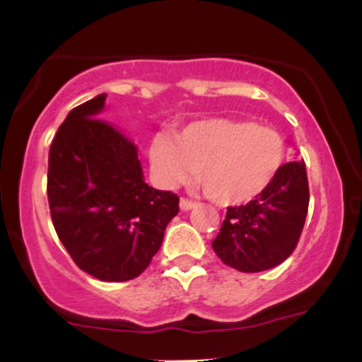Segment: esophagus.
I'll return each mask as SVG.
<instances>
[{"label": "esophagus", "mask_w": 362, "mask_h": 362, "mask_svg": "<svg viewBox=\"0 0 362 362\" xmlns=\"http://www.w3.org/2000/svg\"><path fill=\"white\" fill-rule=\"evenodd\" d=\"M194 206H196V203L191 202V199H187V198H182L180 199V210L189 211V210H192V208H194Z\"/></svg>", "instance_id": "1"}]
</instances>
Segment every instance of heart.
<instances>
[{"label": "heart", "instance_id": "obj_1", "mask_svg": "<svg viewBox=\"0 0 362 362\" xmlns=\"http://www.w3.org/2000/svg\"><path fill=\"white\" fill-rule=\"evenodd\" d=\"M284 138L245 119H203L182 127L175 140L156 134L148 144L154 177L166 187L198 171L204 194L218 204H242L264 192L286 163Z\"/></svg>", "mask_w": 362, "mask_h": 362}]
</instances>
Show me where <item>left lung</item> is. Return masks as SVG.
<instances>
[{
    "label": "left lung",
    "mask_w": 362,
    "mask_h": 362,
    "mask_svg": "<svg viewBox=\"0 0 362 362\" xmlns=\"http://www.w3.org/2000/svg\"><path fill=\"white\" fill-rule=\"evenodd\" d=\"M305 160L284 164L273 184L247 204L229 206L211 242L224 264L243 273L275 268L293 254L308 214Z\"/></svg>",
    "instance_id": "left-lung-1"
}]
</instances>
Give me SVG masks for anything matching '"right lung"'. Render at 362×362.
<instances>
[{
    "mask_svg": "<svg viewBox=\"0 0 362 362\" xmlns=\"http://www.w3.org/2000/svg\"><path fill=\"white\" fill-rule=\"evenodd\" d=\"M107 94L68 113L49 152L47 194L61 243L103 282L136 279L159 250L178 196L145 184L138 148L100 119Z\"/></svg>",
    "mask_w": 362,
    "mask_h": 362,
    "instance_id": "right-lung-1",
    "label": "right lung"
}]
</instances>
